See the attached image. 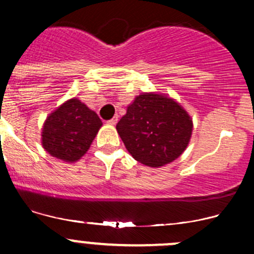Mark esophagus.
Listing matches in <instances>:
<instances>
[{"mask_svg": "<svg viewBox=\"0 0 254 254\" xmlns=\"http://www.w3.org/2000/svg\"><path fill=\"white\" fill-rule=\"evenodd\" d=\"M117 122H118V116H115V117L111 118L110 121H107L108 125H112V126H115Z\"/></svg>", "mask_w": 254, "mask_h": 254, "instance_id": "esophagus-1", "label": "esophagus"}]
</instances>
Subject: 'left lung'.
<instances>
[{
	"label": "left lung",
	"instance_id": "left-lung-1",
	"mask_svg": "<svg viewBox=\"0 0 254 254\" xmlns=\"http://www.w3.org/2000/svg\"><path fill=\"white\" fill-rule=\"evenodd\" d=\"M116 128L136 161L161 167L186 149L192 134V120L172 98L143 93L127 107Z\"/></svg>",
	"mask_w": 254,
	"mask_h": 254
}]
</instances>
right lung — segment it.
<instances>
[{"label": "right lung", "instance_id": "add662e5", "mask_svg": "<svg viewBox=\"0 0 254 254\" xmlns=\"http://www.w3.org/2000/svg\"><path fill=\"white\" fill-rule=\"evenodd\" d=\"M102 126L96 112L77 98L51 113L42 128V146L51 156L76 162L83 156Z\"/></svg>", "mask_w": 254, "mask_h": 254}]
</instances>
